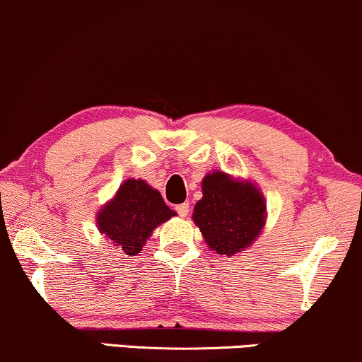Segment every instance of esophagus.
<instances>
[{
    "mask_svg": "<svg viewBox=\"0 0 362 362\" xmlns=\"http://www.w3.org/2000/svg\"><path fill=\"white\" fill-rule=\"evenodd\" d=\"M175 210H177V214L180 215V217H187V214H189V210H190V205L189 204H180V205H177Z\"/></svg>",
    "mask_w": 362,
    "mask_h": 362,
    "instance_id": "obj_1",
    "label": "esophagus"
}]
</instances>
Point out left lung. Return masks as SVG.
<instances>
[{
  "label": "left lung",
  "instance_id": "obj_1",
  "mask_svg": "<svg viewBox=\"0 0 362 362\" xmlns=\"http://www.w3.org/2000/svg\"><path fill=\"white\" fill-rule=\"evenodd\" d=\"M202 192V200L194 209V222L210 249L234 255L252 244L264 227L262 194L252 184L237 182L222 172L209 173Z\"/></svg>",
  "mask_w": 362,
  "mask_h": 362
}]
</instances>
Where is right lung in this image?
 I'll list each match as a JSON object with an SVG mask.
<instances>
[{
    "label": "right lung",
    "mask_w": 362,
    "mask_h": 362,
    "mask_svg": "<svg viewBox=\"0 0 362 362\" xmlns=\"http://www.w3.org/2000/svg\"><path fill=\"white\" fill-rule=\"evenodd\" d=\"M175 215L158 190L144 180L130 178L118 189L115 199L98 212V228L127 255H135L160 223Z\"/></svg>",
    "instance_id": "add662e5"
}]
</instances>
